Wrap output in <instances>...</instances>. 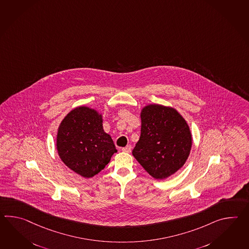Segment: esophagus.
<instances>
[{
  "label": "esophagus",
  "mask_w": 249,
  "mask_h": 249,
  "mask_svg": "<svg viewBox=\"0 0 249 249\" xmlns=\"http://www.w3.org/2000/svg\"><path fill=\"white\" fill-rule=\"evenodd\" d=\"M122 152H125V153H130L131 152V146L130 145H127L125 147L122 148Z\"/></svg>",
  "instance_id": "obj_1"
}]
</instances>
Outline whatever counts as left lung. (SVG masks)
<instances>
[{
	"instance_id": "left-lung-1",
	"label": "left lung",
	"mask_w": 249,
	"mask_h": 249,
	"mask_svg": "<svg viewBox=\"0 0 249 249\" xmlns=\"http://www.w3.org/2000/svg\"><path fill=\"white\" fill-rule=\"evenodd\" d=\"M141 134L132 155L148 174L165 179L182 168L192 146L188 122L171 106L151 104L140 111Z\"/></svg>"
}]
</instances>
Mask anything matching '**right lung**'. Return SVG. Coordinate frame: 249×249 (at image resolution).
Returning <instances> with one entry per match:
<instances>
[{
	"label": "right lung",
	"mask_w": 249,
	"mask_h": 249,
	"mask_svg": "<svg viewBox=\"0 0 249 249\" xmlns=\"http://www.w3.org/2000/svg\"><path fill=\"white\" fill-rule=\"evenodd\" d=\"M56 149L68 168L86 178L104 170L117 153L111 135L103 127V113L84 105L72 109L61 121Z\"/></svg>",
	"instance_id": "obj_1"
}]
</instances>
